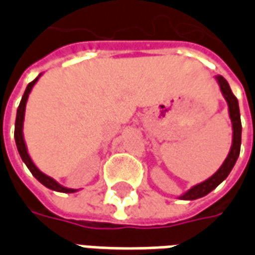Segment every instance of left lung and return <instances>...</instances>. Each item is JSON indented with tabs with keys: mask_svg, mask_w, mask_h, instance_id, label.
<instances>
[{
	"mask_svg": "<svg viewBox=\"0 0 255 255\" xmlns=\"http://www.w3.org/2000/svg\"><path fill=\"white\" fill-rule=\"evenodd\" d=\"M216 80L220 86L221 94L224 97V100L228 104V113H230L231 123H232V144H231V150L227 158L223 162V165L220 166L219 171L214 173L213 176H210L206 179L205 182L195 184L194 187H191L188 191H186L183 195H180V199L184 201H194L198 198H202L205 195H208L209 192L213 191L214 188L219 186L220 183L224 182L225 179L228 177L230 172L232 171V168L235 165L236 160L239 157L241 153V143H242V123H241V112H239V104L236 97L232 94L231 87L228 82L225 80L221 75L216 76Z\"/></svg>",
	"mask_w": 255,
	"mask_h": 255,
	"instance_id": "1",
	"label": "left lung"
}]
</instances>
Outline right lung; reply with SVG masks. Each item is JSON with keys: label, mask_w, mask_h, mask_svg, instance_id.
<instances>
[{"label": "right lung", "mask_w": 255, "mask_h": 255, "mask_svg": "<svg viewBox=\"0 0 255 255\" xmlns=\"http://www.w3.org/2000/svg\"><path fill=\"white\" fill-rule=\"evenodd\" d=\"M42 75V73H41ZM41 75H38V78L34 79L24 91V95L20 101V105L17 108V115H16V123H14V140H16V146H17V150H19V154L21 157V160L24 162L27 168L30 169V172L34 175L38 182H41L45 187L50 188L53 191L58 192H67V194H71V192H76L78 190H73V188H68L61 186L60 183L56 182L53 177L47 176L43 172H41L38 169V166L32 162L30 154L27 151V144L24 142V135H23V124H24V113H25V104H27V100H28V95H30L31 90L34 87V84L38 82V79L41 78Z\"/></svg>", "instance_id": "right-lung-1"}]
</instances>
